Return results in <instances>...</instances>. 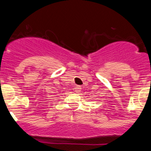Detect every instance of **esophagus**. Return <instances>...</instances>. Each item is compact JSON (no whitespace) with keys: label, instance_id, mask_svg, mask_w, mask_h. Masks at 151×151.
<instances>
[{"label":"esophagus","instance_id":"1","mask_svg":"<svg viewBox=\"0 0 151 151\" xmlns=\"http://www.w3.org/2000/svg\"><path fill=\"white\" fill-rule=\"evenodd\" d=\"M74 91H75L76 92H81V86H75V88H74Z\"/></svg>","mask_w":151,"mask_h":151}]
</instances>
